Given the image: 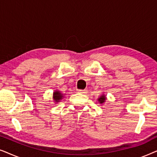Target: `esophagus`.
Returning a JSON list of instances; mask_svg holds the SVG:
<instances>
[{
    "label": "esophagus",
    "mask_w": 157,
    "mask_h": 157,
    "mask_svg": "<svg viewBox=\"0 0 157 157\" xmlns=\"http://www.w3.org/2000/svg\"><path fill=\"white\" fill-rule=\"evenodd\" d=\"M78 93H80V94H87V91L86 90H78Z\"/></svg>",
    "instance_id": "esophagus-1"
}]
</instances>
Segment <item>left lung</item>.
<instances>
[{
  "instance_id": "1",
  "label": "left lung",
  "mask_w": 157,
  "mask_h": 157,
  "mask_svg": "<svg viewBox=\"0 0 157 157\" xmlns=\"http://www.w3.org/2000/svg\"><path fill=\"white\" fill-rule=\"evenodd\" d=\"M106 95H104V94H103V95L101 96L100 97L98 98V102H99L101 104H104V103L106 101Z\"/></svg>"
}]
</instances>
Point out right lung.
Masks as SVG:
<instances>
[{"label": "right lung", "instance_id": "obj_1", "mask_svg": "<svg viewBox=\"0 0 157 157\" xmlns=\"http://www.w3.org/2000/svg\"><path fill=\"white\" fill-rule=\"evenodd\" d=\"M63 98V94L61 93L59 91H55L53 94V99L54 102L58 103Z\"/></svg>", "mask_w": 157, "mask_h": 157}]
</instances>
